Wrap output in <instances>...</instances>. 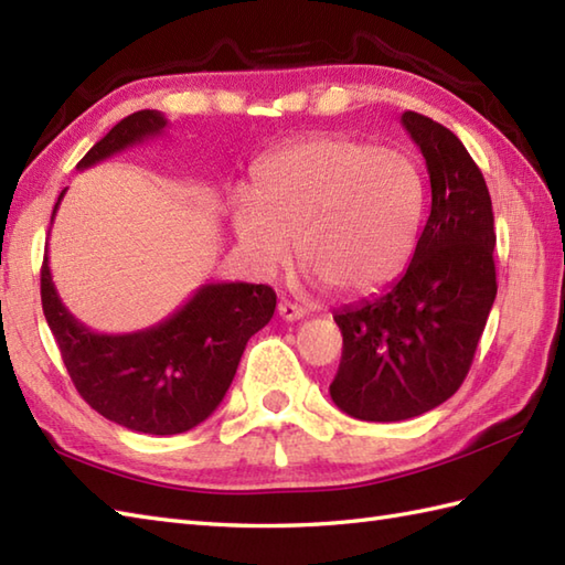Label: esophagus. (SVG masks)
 Wrapping results in <instances>:
<instances>
[{"label": "esophagus", "mask_w": 565, "mask_h": 565, "mask_svg": "<svg viewBox=\"0 0 565 565\" xmlns=\"http://www.w3.org/2000/svg\"><path fill=\"white\" fill-rule=\"evenodd\" d=\"M276 313H279V318H281V320H286V322H294V320H301V318L306 316V310H303L301 306H296V303L281 301V303H279V308H276Z\"/></svg>", "instance_id": "obj_1"}]
</instances>
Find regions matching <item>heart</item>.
<instances>
[{
	"mask_svg": "<svg viewBox=\"0 0 565 565\" xmlns=\"http://www.w3.org/2000/svg\"><path fill=\"white\" fill-rule=\"evenodd\" d=\"M423 203V177L403 152L313 136L259 164L255 199L235 201L233 227L259 271L284 267L296 239L303 269L326 289L364 296L411 262Z\"/></svg>",
	"mask_w": 565,
	"mask_h": 565,
	"instance_id": "heart-1",
	"label": "heart"
}]
</instances>
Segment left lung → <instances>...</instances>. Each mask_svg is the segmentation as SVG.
<instances>
[{"instance_id":"8db88e82","label":"left lung","mask_w":565,"mask_h":565,"mask_svg":"<svg viewBox=\"0 0 565 565\" xmlns=\"http://www.w3.org/2000/svg\"><path fill=\"white\" fill-rule=\"evenodd\" d=\"M401 124L427 164L429 218L401 279L332 316L342 359L330 395L366 423H398L451 398L498 294L493 203L481 170L449 128L415 111Z\"/></svg>"}]
</instances>
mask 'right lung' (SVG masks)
I'll list each match as a JSON object with an SVG mask.
<instances>
[{
	"label": "right lung",
	"mask_w": 565,
	"mask_h": 565,
	"mask_svg": "<svg viewBox=\"0 0 565 565\" xmlns=\"http://www.w3.org/2000/svg\"><path fill=\"white\" fill-rule=\"evenodd\" d=\"M167 118L142 109L118 121L79 160L77 170L154 136ZM65 196H57V203ZM41 301L47 328L77 393L111 423L142 435H182L203 423L225 398L252 334L274 316L276 294L264 284H203L158 326L128 334H102L60 301L47 252L41 267Z\"/></svg>",
	"instance_id": "1"
}]
</instances>
